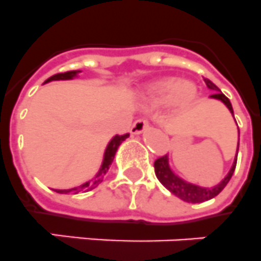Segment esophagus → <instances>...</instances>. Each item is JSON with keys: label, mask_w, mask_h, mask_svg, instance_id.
I'll return each mask as SVG.
<instances>
[{"label": "esophagus", "mask_w": 261, "mask_h": 261, "mask_svg": "<svg viewBox=\"0 0 261 261\" xmlns=\"http://www.w3.org/2000/svg\"><path fill=\"white\" fill-rule=\"evenodd\" d=\"M148 128V123L147 120L144 119H138L133 127H131V131H133V134H143L144 131Z\"/></svg>", "instance_id": "obj_1"}]
</instances>
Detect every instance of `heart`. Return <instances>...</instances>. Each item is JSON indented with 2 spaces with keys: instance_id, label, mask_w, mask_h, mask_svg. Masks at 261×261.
<instances>
[{
  "instance_id": "obj_1",
  "label": "heart",
  "mask_w": 261,
  "mask_h": 261,
  "mask_svg": "<svg viewBox=\"0 0 261 261\" xmlns=\"http://www.w3.org/2000/svg\"><path fill=\"white\" fill-rule=\"evenodd\" d=\"M196 97L198 89L194 82L170 76L150 85L142 93L141 100L148 106H159L168 102L172 115H180L192 106Z\"/></svg>"
}]
</instances>
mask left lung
<instances>
[{
    "instance_id": "1",
    "label": "left lung",
    "mask_w": 261,
    "mask_h": 261,
    "mask_svg": "<svg viewBox=\"0 0 261 261\" xmlns=\"http://www.w3.org/2000/svg\"><path fill=\"white\" fill-rule=\"evenodd\" d=\"M204 82L207 85L212 93V95H210V99H216L219 102H222L227 109L229 110V113L232 114L233 117V109H232V105L229 102V99L225 97L224 94L220 91L215 83H212L211 81L204 78ZM236 122V120H235ZM239 131V128H238ZM238 151H239V141H238V148H236V155L235 159H233V163L231 166V170L228 171V174L225 175L222 180L219 181L218 185L211 186V187H203V186H198L191 181L186 180L174 171V168L171 167L170 164V156L168 155H164V156L158 158L154 163L155 167V175L156 178L159 179L162 185L167 188L168 191L174 194L175 196H178L179 199H181L183 201H187V203H201V201L210 200V199L215 198L216 195H219L222 192L223 188L228 185L229 179L233 175L236 167V161H238Z\"/></svg>"
}]
</instances>
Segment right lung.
<instances>
[{
    "instance_id": "right-lung-1",
    "label": "right lung",
    "mask_w": 261,
    "mask_h": 261,
    "mask_svg": "<svg viewBox=\"0 0 261 261\" xmlns=\"http://www.w3.org/2000/svg\"><path fill=\"white\" fill-rule=\"evenodd\" d=\"M82 73L81 70H73V71H67V73H61V74H56V75L50 76L49 80H46L45 83H49L51 81H70V80H75L80 76V74ZM130 137V134H124V135H115V137L111 138V141L109 142V144L106 146V150H105L103 154V161H102V164H100L99 170L95 174L94 178H91L90 180L85 181L82 185L75 186L73 188H67V190H57L54 188V191L58 192V194H81V192H87L94 190L95 187L102 183L103 180L105 175L107 174L109 171V168H110L111 163H113L114 158H115V154H117L118 147L120 146V143L123 141H126L127 138Z\"/></svg>"
}]
</instances>
